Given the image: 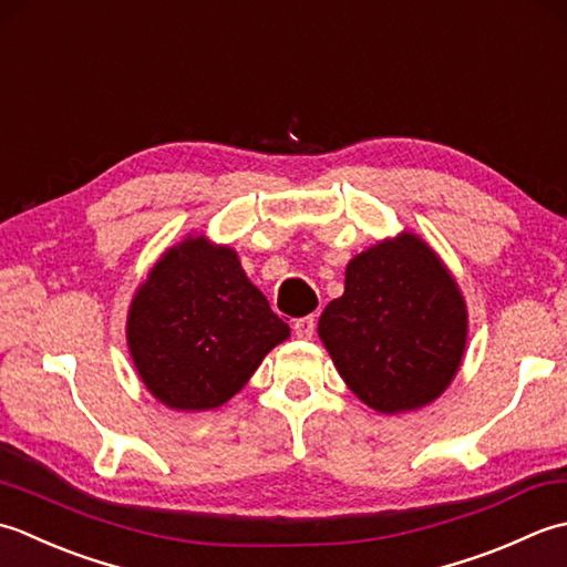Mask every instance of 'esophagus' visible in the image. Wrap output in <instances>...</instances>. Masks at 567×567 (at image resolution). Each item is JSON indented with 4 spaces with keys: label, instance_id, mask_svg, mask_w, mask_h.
<instances>
[{
    "label": "esophagus",
    "instance_id": "esophagus-1",
    "mask_svg": "<svg viewBox=\"0 0 567 567\" xmlns=\"http://www.w3.org/2000/svg\"><path fill=\"white\" fill-rule=\"evenodd\" d=\"M293 332H296V338H300V340H310L316 334V318L313 316L298 318L293 322Z\"/></svg>",
    "mask_w": 567,
    "mask_h": 567
}]
</instances>
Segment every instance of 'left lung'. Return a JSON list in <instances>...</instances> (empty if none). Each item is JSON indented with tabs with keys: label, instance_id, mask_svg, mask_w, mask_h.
<instances>
[{
	"label": "left lung",
	"instance_id": "left-lung-1",
	"mask_svg": "<svg viewBox=\"0 0 567 567\" xmlns=\"http://www.w3.org/2000/svg\"><path fill=\"white\" fill-rule=\"evenodd\" d=\"M318 332L367 406L413 411L441 396L457 372L465 300L435 251L406 233L348 264L344 293L322 310Z\"/></svg>",
	"mask_w": 567,
	"mask_h": 567
}]
</instances>
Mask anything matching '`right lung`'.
<instances>
[{
  "label": "right lung",
  "mask_w": 567,
  "mask_h": 567,
  "mask_svg": "<svg viewBox=\"0 0 567 567\" xmlns=\"http://www.w3.org/2000/svg\"><path fill=\"white\" fill-rule=\"evenodd\" d=\"M288 326L241 271L229 247L203 237L168 249L138 288L126 340L148 391L178 411L223 406Z\"/></svg>",
  "instance_id": "right-lung-1"
}]
</instances>
